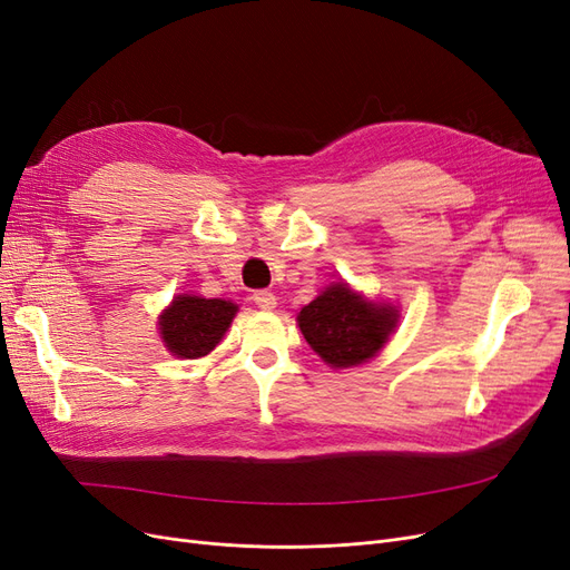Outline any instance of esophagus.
Masks as SVG:
<instances>
[{
    "instance_id": "1",
    "label": "esophagus",
    "mask_w": 570,
    "mask_h": 570,
    "mask_svg": "<svg viewBox=\"0 0 570 570\" xmlns=\"http://www.w3.org/2000/svg\"><path fill=\"white\" fill-rule=\"evenodd\" d=\"M252 302L258 308H264V312H271V308H275V295H273V292H268V289L252 292Z\"/></svg>"
}]
</instances>
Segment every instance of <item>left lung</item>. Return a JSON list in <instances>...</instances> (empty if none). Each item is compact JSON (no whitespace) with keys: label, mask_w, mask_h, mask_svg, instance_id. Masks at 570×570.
<instances>
[{"label":"left lung","mask_w":570,"mask_h":570,"mask_svg":"<svg viewBox=\"0 0 570 570\" xmlns=\"http://www.w3.org/2000/svg\"><path fill=\"white\" fill-rule=\"evenodd\" d=\"M299 327L312 350L333 368L364 364L383 350L394 331L396 312L390 304L366 302L347 285H331L304 306Z\"/></svg>","instance_id":"1"}]
</instances>
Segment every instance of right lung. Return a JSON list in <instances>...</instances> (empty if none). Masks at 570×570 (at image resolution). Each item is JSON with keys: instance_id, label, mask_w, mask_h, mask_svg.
I'll use <instances>...</instances> for the list:
<instances>
[{"instance_id": "1", "label": "right lung", "mask_w": 570, "mask_h": 570, "mask_svg": "<svg viewBox=\"0 0 570 570\" xmlns=\"http://www.w3.org/2000/svg\"><path fill=\"white\" fill-rule=\"evenodd\" d=\"M235 312L237 306L233 302L180 295L164 312L159 331L166 347L176 356L199 358L220 342Z\"/></svg>"}]
</instances>
